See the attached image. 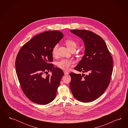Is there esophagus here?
I'll list each match as a JSON object with an SVG mask.
<instances>
[{
	"label": "esophagus",
	"instance_id": "esophagus-1",
	"mask_svg": "<svg viewBox=\"0 0 128 128\" xmlns=\"http://www.w3.org/2000/svg\"><path fill=\"white\" fill-rule=\"evenodd\" d=\"M63 72H64V74H65V75H67V74H69V73H68L67 71H64Z\"/></svg>",
	"mask_w": 128,
	"mask_h": 128
}]
</instances>
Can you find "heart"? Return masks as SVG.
<instances>
[{
    "mask_svg": "<svg viewBox=\"0 0 128 128\" xmlns=\"http://www.w3.org/2000/svg\"><path fill=\"white\" fill-rule=\"evenodd\" d=\"M65 44L66 46L71 50H76L77 47L76 42L74 40L71 39H68L66 40ZM58 49V44H57L54 47L52 50V55L53 56H55L57 55ZM74 62L72 60L63 58L56 62V65L60 68L62 70H67L69 69L74 64Z\"/></svg>",
    "mask_w": 128,
    "mask_h": 128,
    "instance_id": "heart-1",
    "label": "heart"
}]
</instances>
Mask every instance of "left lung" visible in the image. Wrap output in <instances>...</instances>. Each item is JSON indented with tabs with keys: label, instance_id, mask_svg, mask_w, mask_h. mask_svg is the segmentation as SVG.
<instances>
[{
	"label": "left lung",
	"instance_id": "8db88e82",
	"mask_svg": "<svg viewBox=\"0 0 128 128\" xmlns=\"http://www.w3.org/2000/svg\"><path fill=\"white\" fill-rule=\"evenodd\" d=\"M70 31L81 38L85 44V54L74 70L88 73H70V89L76 100L92 102L102 95L108 86L112 74V57L100 36L87 30Z\"/></svg>",
	"mask_w": 128,
	"mask_h": 128
}]
</instances>
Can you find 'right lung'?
I'll return each mask as SVG.
<instances>
[{"label":"right lung","instance_id":"1","mask_svg":"<svg viewBox=\"0 0 128 128\" xmlns=\"http://www.w3.org/2000/svg\"><path fill=\"white\" fill-rule=\"evenodd\" d=\"M58 30H49L35 36L25 43L16 60V72L24 94L31 101L46 105L55 98L64 75L62 70L54 68L52 50L63 38ZM50 70V75L43 74Z\"/></svg>","mask_w":128,"mask_h":128}]
</instances>
